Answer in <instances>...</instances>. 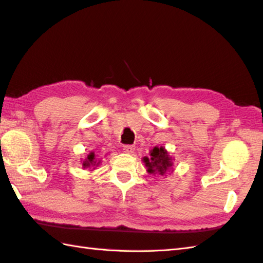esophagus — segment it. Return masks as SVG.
I'll return each mask as SVG.
<instances>
[{
  "instance_id": "34e87169",
  "label": "esophagus",
  "mask_w": 263,
  "mask_h": 263,
  "mask_svg": "<svg viewBox=\"0 0 263 263\" xmlns=\"http://www.w3.org/2000/svg\"><path fill=\"white\" fill-rule=\"evenodd\" d=\"M123 150H124V153H126V154H133L135 153L136 148L133 146H124L123 147Z\"/></svg>"
}]
</instances>
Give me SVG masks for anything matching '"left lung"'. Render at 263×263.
<instances>
[{
  "label": "left lung",
  "mask_w": 263,
  "mask_h": 263,
  "mask_svg": "<svg viewBox=\"0 0 263 263\" xmlns=\"http://www.w3.org/2000/svg\"><path fill=\"white\" fill-rule=\"evenodd\" d=\"M174 158L172 157L170 153L167 152L165 147H154L150 150L149 157H143L142 161L146 166L147 172L149 174L160 176H166V174L173 170L174 166Z\"/></svg>",
  "instance_id": "left-lung-1"
}]
</instances>
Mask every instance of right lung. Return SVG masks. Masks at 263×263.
<instances>
[{"mask_svg": "<svg viewBox=\"0 0 263 263\" xmlns=\"http://www.w3.org/2000/svg\"><path fill=\"white\" fill-rule=\"evenodd\" d=\"M81 164H82L83 170L93 171V170H96V167L100 164V160H97L95 152H90L87 155V157L81 161Z\"/></svg>", "mask_w": 263, "mask_h": 263, "instance_id": "add662e5", "label": "right lung"}]
</instances>
